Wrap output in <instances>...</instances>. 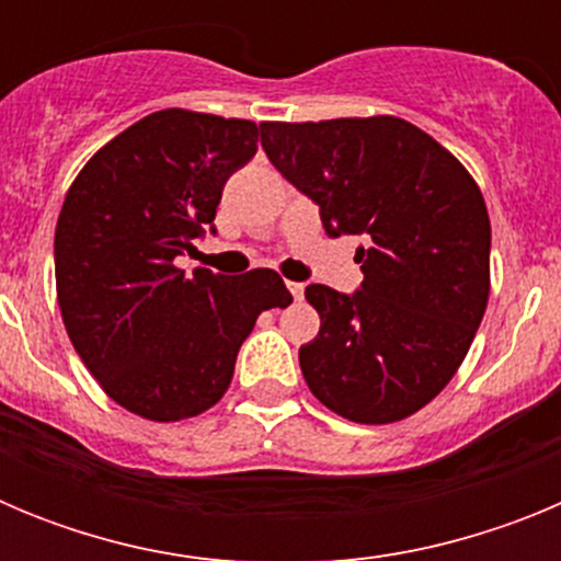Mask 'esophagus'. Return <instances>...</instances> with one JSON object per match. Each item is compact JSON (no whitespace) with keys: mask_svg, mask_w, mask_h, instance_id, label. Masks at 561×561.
Wrapping results in <instances>:
<instances>
[{"mask_svg":"<svg viewBox=\"0 0 561 561\" xmlns=\"http://www.w3.org/2000/svg\"><path fill=\"white\" fill-rule=\"evenodd\" d=\"M289 291H291V297H295L297 304H300V300H304V284H295V280H289Z\"/></svg>","mask_w":561,"mask_h":561,"instance_id":"esophagus-1","label":"esophagus"}]
</instances>
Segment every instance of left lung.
Here are the masks:
<instances>
[{"label":"left lung","instance_id":"obj_1","mask_svg":"<svg viewBox=\"0 0 561 561\" xmlns=\"http://www.w3.org/2000/svg\"><path fill=\"white\" fill-rule=\"evenodd\" d=\"M261 146L320 205L325 232L365 236L359 291L306 286L320 334L300 348L311 393L342 419L390 424L447 388L489 304L483 193L413 123L340 117L261 123Z\"/></svg>","mask_w":561,"mask_h":561}]
</instances>
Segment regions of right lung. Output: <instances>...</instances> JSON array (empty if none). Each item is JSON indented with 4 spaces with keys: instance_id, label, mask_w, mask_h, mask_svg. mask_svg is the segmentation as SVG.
Returning a JSON list of instances; mask_svg holds the SVG:
<instances>
[{
    "instance_id": "right-lung-1",
    "label": "right lung",
    "mask_w": 561,
    "mask_h": 561,
    "mask_svg": "<svg viewBox=\"0 0 561 561\" xmlns=\"http://www.w3.org/2000/svg\"><path fill=\"white\" fill-rule=\"evenodd\" d=\"M261 126L162 108L81 168L56 225V289L78 356L128 413L182 421L227 393L257 314L291 304L272 270L176 266L216 219L225 182Z\"/></svg>"
}]
</instances>
